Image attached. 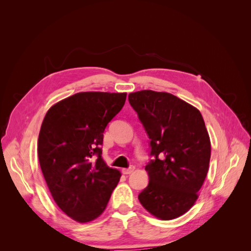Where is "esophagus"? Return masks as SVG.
<instances>
[{
	"label": "esophagus",
	"mask_w": 251,
	"mask_h": 251,
	"mask_svg": "<svg viewBox=\"0 0 251 251\" xmlns=\"http://www.w3.org/2000/svg\"><path fill=\"white\" fill-rule=\"evenodd\" d=\"M134 170H135V166L132 165L128 169H123V170H121V172H123V174H125V175H130L134 172Z\"/></svg>",
	"instance_id": "esophagus-1"
}]
</instances>
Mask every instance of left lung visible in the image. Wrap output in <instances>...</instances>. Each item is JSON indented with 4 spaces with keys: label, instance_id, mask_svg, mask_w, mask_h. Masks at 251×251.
Masks as SVG:
<instances>
[{
    "label": "left lung",
    "instance_id": "obj_1",
    "mask_svg": "<svg viewBox=\"0 0 251 251\" xmlns=\"http://www.w3.org/2000/svg\"><path fill=\"white\" fill-rule=\"evenodd\" d=\"M150 141L146 165L149 184L138 199L150 214L176 219L198 199L210 160V140L201 113L166 92L142 90L128 94Z\"/></svg>",
    "mask_w": 251,
    "mask_h": 251
}]
</instances>
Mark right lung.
<instances>
[{"instance_id":"1","label":"right lung","mask_w":251,"mask_h":251,"mask_svg":"<svg viewBox=\"0 0 251 251\" xmlns=\"http://www.w3.org/2000/svg\"><path fill=\"white\" fill-rule=\"evenodd\" d=\"M126 93L80 92L48 110L37 142L40 165L57 206L79 223L100 217L121 174L101 157L105 126Z\"/></svg>"}]
</instances>
